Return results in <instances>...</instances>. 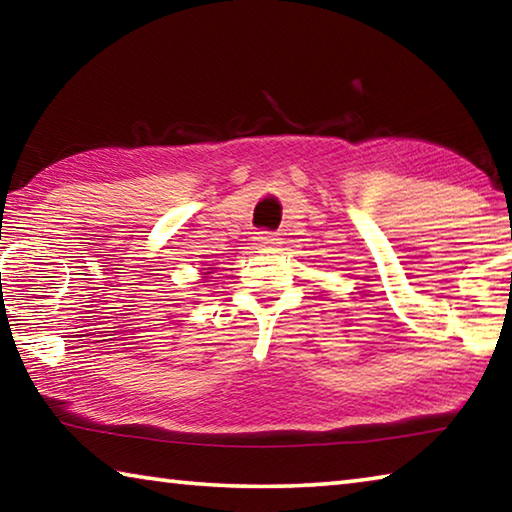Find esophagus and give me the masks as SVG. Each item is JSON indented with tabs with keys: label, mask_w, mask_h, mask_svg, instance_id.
Returning a JSON list of instances; mask_svg holds the SVG:
<instances>
[{
	"label": "esophagus",
	"mask_w": 512,
	"mask_h": 512,
	"mask_svg": "<svg viewBox=\"0 0 512 512\" xmlns=\"http://www.w3.org/2000/svg\"><path fill=\"white\" fill-rule=\"evenodd\" d=\"M253 241H255V246H257L259 250H273L277 244H280V239H277V237L273 235V232H266V230L255 232Z\"/></svg>",
	"instance_id": "obj_1"
}]
</instances>
